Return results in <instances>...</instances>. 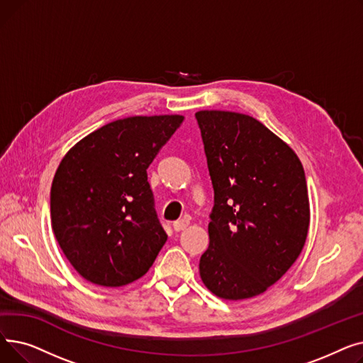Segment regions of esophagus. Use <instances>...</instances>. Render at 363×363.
<instances>
[{
    "label": "esophagus",
    "mask_w": 363,
    "mask_h": 363,
    "mask_svg": "<svg viewBox=\"0 0 363 363\" xmlns=\"http://www.w3.org/2000/svg\"><path fill=\"white\" fill-rule=\"evenodd\" d=\"M189 225V220L188 219H181V220H178V222H175L174 223V230L177 231V233H181V231H184L185 228Z\"/></svg>",
    "instance_id": "obj_1"
}]
</instances>
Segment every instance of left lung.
Here are the masks:
<instances>
[{"instance_id": "8db88e82", "label": "left lung", "mask_w": 363, "mask_h": 363, "mask_svg": "<svg viewBox=\"0 0 363 363\" xmlns=\"http://www.w3.org/2000/svg\"><path fill=\"white\" fill-rule=\"evenodd\" d=\"M215 206L203 284L225 300L259 296L300 256L311 208L306 177L293 148L249 114L201 110Z\"/></svg>"}]
</instances>
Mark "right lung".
Listing matches in <instances>:
<instances>
[{
  "label": "right lung",
  "mask_w": 363,
  "mask_h": 363,
  "mask_svg": "<svg viewBox=\"0 0 363 363\" xmlns=\"http://www.w3.org/2000/svg\"><path fill=\"white\" fill-rule=\"evenodd\" d=\"M184 122L179 114L110 122L76 143L51 185V225L86 281L122 287L151 268L167 235L147 169Z\"/></svg>",
  "instance_id": "1"
}]
</instances>
